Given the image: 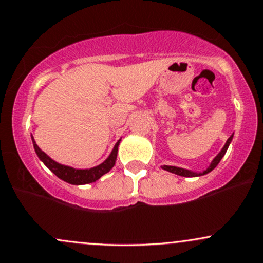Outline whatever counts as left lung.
I'll return each mask as SVG.
<instances>
[{
    "instance_id": "obj_1",
    "label": "left lung",
    "mask_w": 263,
    "mask_h": 263,
    "mask_svg": "<svg viewBox=\"0 0 263 263\" xmlns=\"http://www.w3.org/2000/svg\"><path fill=\"white\" fill-rule=\"evenodd\" d=\"M232 138H233V134L231 135L230 138L227 139V142H226L224 146L222 148V151L219 152L218 155H217L216 158H214L213 160H212L211 165L208 166L207 169H205L204 172H202V173H196V172H192V171H188V169H183V168H178V166H172V165H163L162 168L164 169V171H168L171 172V173H174V174H178V176H182V177H198V176H203V174H207L210 173L211 171H213L214 168H216L217 164H218L219 162H221V159L223 158V155L226 154V152H227L228 146H230L231 142H232Z\"/></svg>"
}]
</instances>
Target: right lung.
Here are the masks:
<instances>
[{
  "mask_svg": "<svg viewBox=\"0 0 263 263\" xmlns=\"http://www.w3.org/2000/svg\"><path fill=\"white\" fill-rule=\"evenodd\" d=\"M31 138H32L33 148H35L36 154H37V157L40 158L41 162H44V164L46 165L56 177H59L60 179L65 180V182L70 183V184H75V185L89 184V183L95 182V180H98L101 176L108 173L110 169H111L115 164V160H117V155H118V146H119V143L121 140V139L118 140V143L115 144L111 153H110L108 158H106L105 162H103L101 164H99L97 166H94V168H90V169H75V168H71V166L63 165L60 164V163L52 160L49 155L44 153V152L39 148L37 144L35 142V139H33V137Z\"/></svg>",
  "mask_w": 263,
  "mask_h": 263,
  "instance_id": "1",
  "label": "right lung"
}]
</instances>
